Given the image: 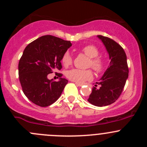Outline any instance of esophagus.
I'll list each match as a JSON object with an SVG mask.
<instances>
[{"label":"esophagus","mask_w":147,"mask_h":147,"mask_svg":"<svg viewBox=\"0 0 147 147\" xmlns=\"http://www.w3.org/2000/svg\"><path fill=\"white\" fill-rule=\"evenodd\" d=\"M75 84H76V85L78 86V87H81V86H82V84H80V83H78V82H76Z\"/></svg>","instance_id":"esophagus-1"}]
</instances>
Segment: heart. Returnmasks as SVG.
Returning a JSON list of instances; mask_svg holds the SVG:
<instances>
[{"label":"heart","mask_w":147,"mask_h":147,"mask_svg":"<svg viewBox=\"0 0 147 147\" xmlns=\"http://www.w3.org/2000/svg\"><path fill=\"white\" fill-rule=\"evenodd\" d=\"M82 52L85 55L90 57L88 66L91 67L97 72H102L105 69V63L101 57H98L100 51L95 46L88 45L82 48ZM62 63L65 67L69 66L72 63V57L70 53L66 51L62 57ZM67 78L70 80L78 83H83L85 81L92 79V72L90 69L82 70L79 69H69L66 73Z\"/></svg>","instance_id":"heart-1"}]
</instances>
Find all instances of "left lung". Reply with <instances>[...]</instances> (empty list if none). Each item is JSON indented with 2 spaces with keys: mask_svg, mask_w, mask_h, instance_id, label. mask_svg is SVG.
I'll return each mask as SVG.
<instances>
[{
  "mask_svg": "<svg viewBox=\"0 0 147 147\" xmlns=\"http://www.w3.org/2000/svg\"><path fill=\"white\" fill-rule=\"evenodd\" d=\"M97 37L106 47L111 61L100 82H96L100 87L97 89V84L93 87L87 101L94 106L104 107L114 103L121 95L129 76V68L121 46L107 37Z\"/></svg>",
  "mask_w": 147,
  "mask_h": 147,
  "instance_id": "8db88e82",
  "label": "left lung"
}]
</instances>
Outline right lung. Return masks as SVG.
Wrapping results in <instances>:
<instances>
[{
    "label": "right lung",
    "instance_id": "obj_1",
    "mask_svg": "<svg viewBox=\"0 0 147 147\" xmlns=\"http://www.w3.org/2000/svg\"><path fill=\"white\" fill-rule=\"evenodd\" d=\"M72 46L70 41L53 35H44L28 44L18 64V75L23 93L32 103L47 107L60 97L67 80L56 72L58 82L49 80L47 75L62 68L63 54Z\"/></svg>",
    "mask_w": 147,
    "mask_h": 147
}]
</instances>
